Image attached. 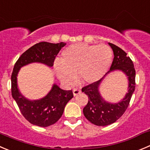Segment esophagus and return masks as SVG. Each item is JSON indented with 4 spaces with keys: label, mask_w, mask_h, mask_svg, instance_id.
I'll return each instance as SVG.
<instances>
[{
    "label": "esophagus",
    "mask_w": 150,
    "mask_h": 150,
    "mask_svg": "<svg viewBox=\"0 0 150 150\" xmlns=\"http://www.w3.org/2000/svg\"><path fill=\"white\" fill-rule=\"evenodd\" d=\"M81 91L79 89H73V95L75 96H77V95L79 94V93H81Z\"/></svg>",
    "instance_id": "34e87169"
}]
</instances>
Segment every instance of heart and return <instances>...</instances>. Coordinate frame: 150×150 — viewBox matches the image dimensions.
Wrapping results in <instances>:
<instances>
[{
	"instance_id": "1",
	"label": "heart",
	"mask_w": 150,
	"mask_h": 150,
	"mask_svg": "<svg viewBox=\"0 0 150 150\" xmlns=\"http://www.w3.org/2000/svg\"><path fill=\"white\" fill-rule=\"evenodd\" d=\"M112 60V52L107 45L75 43L61 53V62L56 61L54 71L64 83L72 84L75 74L84 83H92L103 78Z\"/></svg>"
}]
</instances>
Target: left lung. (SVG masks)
I'll use <instances>...</instances> for the list:
<instances>
[{
  "instance_id": "8db88e82",
  "label": "left lung",
  "mask_w": 150,
  "mask_h": 150,
  "mask_svg": "<svg viewBox=\"0 0 150 150\" xmlns=\"http://www.w3.org/2000/svg\"><path fill=\"white\" fill-rule=\"evenodd\" d=\"M109 45L112 49L114 58L110 67V71L107 73L114 70L124 72L128 78L129 89L125 98L121 101L110 103L102 98L98 91L99 85L103 78L82 88V92L89 98L87 104L83 110V115L92 124L101 127L113 124L123 115L129 107L135 88V69L132 61L122 49L111 43H109Z\"/></svg>"
}]
</instances>
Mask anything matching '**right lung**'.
<instances>
[{
	"mask_svg": "<svg viewBox=\"0 0 150 150\" xmlns=\"http://www.w3.org/2000/svg\"><path fill=\"white\" fill-rule=\"evenodd\" d=\"M65 45L66 43L63 42L36 43L24 52L14 66L11 76L12 98L23 117L33 125L47 127L57 122L62 116L67 103L73 98L72 90H64L54 84L47 96L39 100H29L18 90L17 75L21 67L30 63H42L52 67L57 54Z\"/></svg>",
	"mask_w": 150,
	"mask_h": 150,
	"instance_id": "1",
	"label": "right lung"
}]
</instances>
